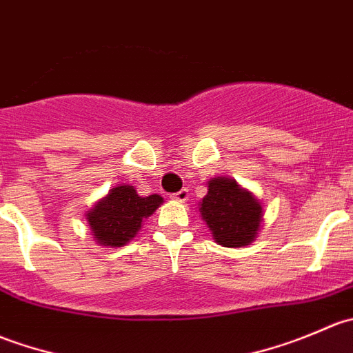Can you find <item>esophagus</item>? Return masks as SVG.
<instances>
[{
  "mask_svg": "<svg viewBox=\"0 0 353 353\" xmlns=\"http://www.w3.org/2000/svg\"><path fill=\"white\" fill-rule=\"evenodd\" d=\"M172 198L176 199V201L184 203V201H186L188 198H190V191H188L186 188H183V190H179V191H177V193H174V194H172Z\"/></svg>",
  "mask_w": 353,
  "mask_h": 353,
  "instance_id": "34e87169",
  "label": "esophagus"
}]
</instances>
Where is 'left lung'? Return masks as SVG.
Segmentation results:
<instances>
[{
	"label": "left lung",
	"instance_id": "1",
	"mask_svg": "<svg viewBox=\"0 0 353 353\" xmlns=\"http://www.w3.org/2000/svg\"><path fill=\"white\" fill-rule=\"evenodd\" d=\"M203 220L210 227L213 239L225 248H239L254 239L263 216L259 201L241 190L232 179H212L208 194L201 201Z\"/></svg>",
	"mask_w": 353,
	"mask_h": 353
}]
</instances>
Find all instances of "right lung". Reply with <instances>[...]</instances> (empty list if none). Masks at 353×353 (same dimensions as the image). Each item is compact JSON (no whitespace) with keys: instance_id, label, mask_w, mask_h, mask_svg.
Segmentation results:
<instances>
[{"instance_id":"add662e5","label":"right lung","mask_w":353,"mask_h":353,"mask_svg":"<svg viewBox=\"0 0 353 353\" xmlns=\"http://www.w3.org/2000/svg\"><path fill=\"white\" fill-rule=\"evenodd\" d=\"M162 203V196H138L133 186H117L95 205L87 215L95 239L104 245H123L137 236L141 220L150 216Z\"/></svg>"}]
</instances>
